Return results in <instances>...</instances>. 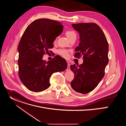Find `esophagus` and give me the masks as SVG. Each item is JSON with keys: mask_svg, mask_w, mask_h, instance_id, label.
<instances>
[{"mask_svg": "<svg viewBox=\"0 0 126 126\" xmlns=\"http://www.w3.org/2000/svg\"><path fill=\"white\" fill-rule=\"evenodd\" d=\"M67 63H68V66H67V68L66 70H67V71H69V70H70V64H69V63H68V62H67Z\"/></svg>", "mask_w": 126, "mask_h": 126, "instance_id": "34e87169", "label": "esophagus"}]
</instances>
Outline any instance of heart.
Masks as SVG:
<instances>
[{
    "label": "heart",
    "mask_w": 126,
    "mask_h": 126,
    "mask_svg": "<svg viewBox=\"0 0 126 126\" xmlns=\"http://www.w3.org/2000/svg\"><path fill=\"white\" fill-rule=\"evenodd\" d=\"M66 35L67 38L69 39V40L74 37H76V34L75 32L73 30H67L66 32ZM58 52L59 54H60L64 57L67 58L68 57V52L65 50H59L58 51Z\"/></svg>",
    "instance_id": "1"
}]
</instances>
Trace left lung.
<instances>
[{
  "mask_svg": "<svg viewBox=\"0 0 126 126\" xmlns=\"http://www.w3.org/2000/svg\"><path fill=\"white\" fill-rule=\"evenodd\" d=\"M72 26L80 36L74 56H82L83 63L70 67L74 73L70 85L76 92L86 94L93 91L104 76L109 62L108 43L102 30L95 23H80Z\"/></svg>",
  "mask_w": 126,
  "mask_h": 126,
  "instance_id": "8db88e82",
  "label": "left lung"
}]
</instances>
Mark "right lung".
<instances>
[{
	"label": "right lung",
	"instance_id": "1",
	"mask_svg": "<svg viewBox=\"0 0 126 126\" xmlns=\"http://www.w3.org/2000/svg\"><path fill=\"white\" fill-rule=\"evenodd\" d=\"M62 23L49 19H39L25 29L19 42L18 51V74L22 83L29 90L39 92L50 86V78L56 72L67 68L66 60L54 57L51 61L43 60L44 54L49 53L53 43L63 31ZM59 29L57 32L55 30Z\"/></svg>",
	"mask_w": 126,
	"mask_h": 126
}]
</instances>
